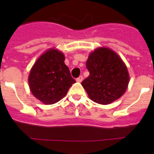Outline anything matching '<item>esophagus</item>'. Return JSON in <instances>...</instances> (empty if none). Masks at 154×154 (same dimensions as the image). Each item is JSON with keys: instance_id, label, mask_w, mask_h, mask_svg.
<instances>
[{"instance_id": "1", "label": "esophagus", "mask_w": 154, "mask_h": 154, "mask_svg": "<svg viewBox=\"0 0 154 154\" xmlns=\"http://www.w3.org/2000/svg\"><path fill=\"white\" fill-rule=\"evenodd\" d=\"M82 79H83V77H82V75H80L79 78L76 79V81L78 82H81L82 81Z\"/></svg>"}]
</instances>
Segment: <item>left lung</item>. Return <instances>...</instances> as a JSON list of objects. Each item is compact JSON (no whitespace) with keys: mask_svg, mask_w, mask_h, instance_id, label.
<instances>
[{"mask_svg":"<svg viewBox=\"0 0 154 154\" xmlns=\"http://www.w3.org/2000/svg\"><path fill=\"white\" fill-rule=\"evenodd\" d=\"M89 75L82 85L95 103L106 105L120 98L127 89L129 73L119 55L107 48H99L86 62Z\"/></svg>","mask_w":154,"mask_h":154,"instance_id":"left-lung-1","label":"left lung"}]
</instances>
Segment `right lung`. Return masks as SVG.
<instances>
[{
    "mask_svg": "<svg viewBox=\"0 0 154 154\" xmlns=\"http://www.w3.org/2000/svg\"><path fill=\"white\" fill-rule=\"evenodd\" d=\"M64 61L65 56L61 51L49 49L37 60L30 72V89L45 104L61 100L75 82Z\"/></svg>",
    "mask_w": 154,
    "mask_h": 154,
    "instance_id": "add662e5",
    "label": "right lung"
}]
</instances>
